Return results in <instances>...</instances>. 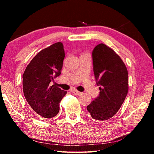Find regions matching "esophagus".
Returning <instances> with one entry per match:
<instances>
[{
    "instance_id": "1",
    "label": "esophagus",
    "mask_w": 154,
    "mask_h": 154,
    "mask_svg": "<svg viewBox=\"0 0 154 154\" xmlns=\"http://www.w3.org/2000/svg\"><path fill=\"white\" fill-rule=\"evenodd\" d=\"M72 92L74 94H75V95H79V94H81V92H79V91L78 90H77L76 89H74V90H72Z\"/></svg>"
}]
</instances>
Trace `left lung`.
Here are the masks:
<instances>
[{
  "label": "left lung",
  "mask_w": 154,
  "mask_h": 154,
  "mask_svg": "<svg viewBox=\"0 0 154 154\" xmlns=\"http://www.w3.org/2000/svg\"><path fill=\"white\" fill-rule=\"evenodd\" d=\"M93 69L100 94L87 109L92 118L105 121L116 114L128 91L126 66L116 52L103 43L92 51Z\"/></svg>",
  "instance_id": "1"
}]
</instances>
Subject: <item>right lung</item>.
<instances>
[{
  "label": "right lung",
  "instance_id": "add662e5",
  "mask_svg": "<svg viewBox=\"0 0 154 154\" xmlns=\"http://www.w3.org/2000/svg\"><path fill=\"white\" fill-rule=\"evenodd\" d=\"M64 56L63 44L54 43L38 52L23 74L26 100L36 114L45 118H54L58 113L60 102L67 93L49 84L61 74Z\"/></svg>",
  "mask_w": 154,
  "mask_h": 154
}]
</instances>
